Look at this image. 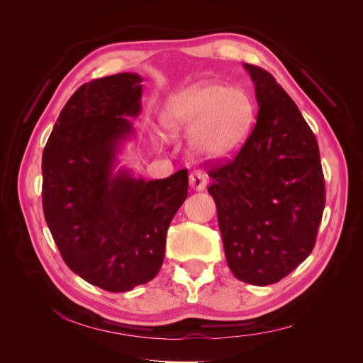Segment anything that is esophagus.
Instances as JSON below:
<instances>
[{
    "mask_svg": "<svg viewBox=\"0 0 363 363\" xmlns=\"http://www.w3.org/2000/svg\"><path fill=\"white\" fill-rule=\"evenodd\" d=\"M189 183H191V188H192L194 191H203V189H206L207 179H206L204 172H201V171H194V172H191V175H189Z\"/></svg>",
    "mask_w": 363,
    "mask_h": 363,
    "instance_id": "34e87169",
    "label": "esophagus"
}]
</instances>
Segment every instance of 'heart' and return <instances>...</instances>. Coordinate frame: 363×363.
<instances>
[{
  "label": "heart",
  "mask_w": 363,
  "mask_h": 363,
  "mask_svg": "<svg viewBox=\"0 0 363 363\" xmlns=\"http://www.w3.org/2000/svg\"><path fill=\"white\" fill-rule=\"evenodd\" d=\"M255 119V106L240 87L216 82L195 83L168 98L162 123L171 135L192 131L189 145L204 160L221 162L244 147ZM160 140L164 135L159 133Z\"/></svg>",
  "instance_id": "heart-1"
}]
</instances>
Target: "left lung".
I'll use <instances>...</instances> for the list:
<instances>
[{
    "label": "left lung",
    "mask_w": 363,
    "mask_h": 363,
    "mask_svg": "<svg viewBox=\"0 0 363 363\" xmlns=\"http://www.w3.org/2000/svg\"><path fill=\"white\" fill-rule=\"evenodd\" d=\"M259 106L238 156L208 175L224 252L235 277L280 281L311 255L325 204L320 148L298 107L274 77L244 63Z\"/></svg>",
    "instance_id": "obj_1"
}]
</instances>
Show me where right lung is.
<instances>
[{"label":"right lung","instance_id":"1","mask_svg":"<svg viewBox=\"0 0 363 363\" xmlns=\"http://www.w3.org/2000/svg\"><path fill=\"white\" fill-rule=\"evenodd\" d=\"M142 77L121 72L80 86L42 155V206L65 263L94 286L127 292L157 276L167 232L188 196V169L168 179L115 171L135 135Z\"/></svg>","mask_w":363,"mask_h":363}]
</instances>
